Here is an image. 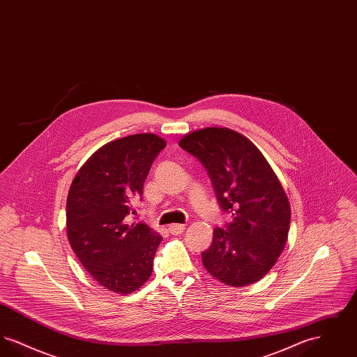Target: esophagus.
<instances>
[{
    "label": "esophagus",
    "instance_id": "34e87169",
    "mask_svg": "<svg viewBox=\"0 0 357 357\" xmlns=\"http://www.w3.org/2000/svg\"><path fill=\"white\" fill-rule=\"evenodd\" d=\"M169 231L172 236H179L185 231V225H179V223H172L169 226Z\"/></svg>",
    "mask_w": 357,
    "mask_h": 357
}]
</instances>
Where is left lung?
Listing matches in <instances>:
<instances>
[{"instance_id": "1", "label": "left lung", "mask_w": 357, "mask_h": 357, "mask_svg": "<svg viewBox=\"0 0 357 357\" xmlns=\"http://www.w3.org/2000/svg\"><path fill=\"white\" fill-rule=\"evenodd\" d=\"M179 146L199 159L222 210L233 220L215 227L202 253L206 271L230 287L259 281L282 253L290 226V204L262 153L246 137L225 127L190 132Z\"/></svg>"}]
</instances>
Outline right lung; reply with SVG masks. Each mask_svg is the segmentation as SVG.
<instances>
[{"mask_svg":"<svg viewBox=\"0 0 357 357\" xmlns=\"http://www.w3.org/2000/svg\"><path fill=\"white\" fill-rule=\"evenodd\" d=\"M166 147L155 134L104 144L75 175L67 198V236L91 277L114 293L130 294L153 274L162 241L146 223H130L153 159Z\"/></svg>","mask_w":357,"mask_h":357,"instance_id":"1","label":"right lung"}]
</instances>
